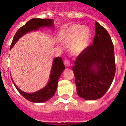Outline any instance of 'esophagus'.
Returning a JSON list of instances; mask_svg holds the SVG:
<instances>
[{"mask_svg":"<svg viewBox=\"0 0 126 126\" xmlns=\"http://www.w3.org/2000/svg\"><path fill=\"white\" fill-rule=\"evenodd\" d=\"M64 64L65 65V66L66 67H69L70 66V62H69V60L65 59L64 61Z\"/></svg>","mask_w":126,"mask_h":126,"instance_id":"34e87169","label":"esophagus"}]
</instances>
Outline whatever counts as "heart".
I'll list each match as a JSON object with an SVG mask.
<instances>
[{
  "label": "heart",
  "mask_w": 126,
  "mask_h": 126,
  "mask_svg": "<svg viewBox=\"0 0 126 126\" xmlns=\"http://www.w3.org/2000/svg\"><path fill=\"white\" fill-rule=\"evenodd\" d=\"M90 39V32L86 26L79 24L69 25L63 33V42L69 45L72 55H78L87 48Z\"/></svg>",
  "instance_id": "b5f03b06"
}]
</instances>
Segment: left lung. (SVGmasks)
<instances>
[{
	"label": "left lung",
	"mask_w": 126,
	"mask_h": 126,
	"mask_svg": "<svg viewBox=\"0 0 126 126\" xmlns=\"http://www.w3.org/2000/svg\"><path fill=\"white\" fill-rule=\"evenodd\" d=\"M72 70L77 94L84 99L101 98L111 85L116 71L113 44L108 32L97 22L92 45L77 56Z\"/></svg>",
	"instance_id": "8db88e82"
}]
</instances>
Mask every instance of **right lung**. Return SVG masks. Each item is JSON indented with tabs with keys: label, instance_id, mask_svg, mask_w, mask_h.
Segmentation results:
<instances>
[{
	"label": "right lung",
	"instance_id": "obj_1",
	"mask_svg": "<svg viewBox=\"0 0 126 126\" xmlns=\"http://www.w3.org/2000/svg\"><path fill=\"white\" fill-rule=\"evenodd\" d=\"M53 23H54L53 20L51 19H43L39 18L32 19L30 21H28L25 25L19 29V30L16 32L11 42L10 49H11L15 43L17 41V40L21 36L25 35L26 33L37 30L41 27H52ZM64 68H65V66H64L62 58L60 57L55 58L53 62L52 68L49 83L44 88L33 93H24L19 90L17 86L14 83V82L13 83L19 93L28 101L35 103L45 102L54 96L57 88L58 79Z\"/></svg>",
	"mask_w": 126,
	"mask_h": 126
}]
</instances>
